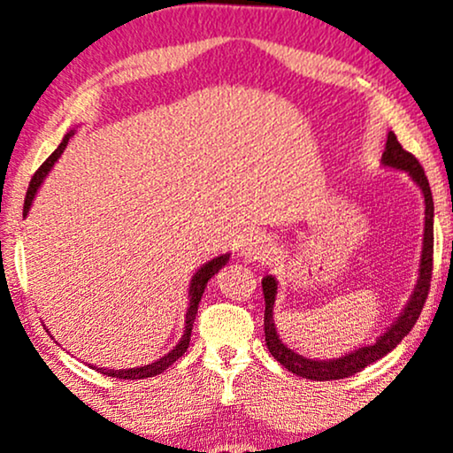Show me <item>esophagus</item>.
Wrapping results in <instances>:
<instances>
[{
  "instance_id": "obj_1",
  "label": "esophagus",
  "mask_w": 453,
  "mask_h": 453,
  "mask_svg": "<svg viewBox=\"0 0 453 453\" xmlns=\"http://www.w3.org/2000/svg\"><path fill=\"white\" fill-rule=\"evenodd\" d=\"M269 240L263 236L259 232H249L244 234L242 238H240V244H238V250H240V257H242L244 261H257V259H265L267 253H269Z\"/></svg>"
}]
</instances>
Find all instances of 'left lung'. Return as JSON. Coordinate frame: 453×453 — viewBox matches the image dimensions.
I'll list each match as a JSON object with an SVG mask.
<instances>
[{"label":"left lung","mask_w":453,"mask_h":453,"mask_svg":"<svg viewBox=\"0 0 453 453\" xmlns=\"http://www.w3.org/2000/svg\"><path fill=\"white\" fill-rule=\"evenodd\" d=\"M382 165L387 167L408 171L411 180L420 186L422 194H425V240H422V257H420V278H418V284L414 288V295L410 296V303L405 305L402 316L397 318L391 328H388L385 334L379 336V341L374 345L359 347L357 351L342 355L339 359H328V362H322V359H307L303 355L295 353L293 349H288L280 341L276 324H273V303H276L278 295V284L276 278L265 276L261 280L263 286V296H265V319H263V330H265V342L269 353L273 355V359H278L280 364L284 365L286 370L293 372L296 376H303V379L309 380H339V379H349V376L362 372L365 365L374 364L376 359L385 357L387 353H391L395 347L402 342L405 336L410 334V330L414 328L416 319L420 318L422 307H425L428 290H431V276H433V194L431 186H428V180L425 175V169L418 163L414 154L403 150V146L397 142V135L388 134L387 137V148L382 152Z\"/></svg>","instance_id":"8db88e82"}]
</instances>
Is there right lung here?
Listing matches in <instances>:
<instances>
[{
    "mask_svg": "<svg viewBox=\"0 0 453 453\" xmlns=\"http://www.w3.org/2000/svg\"><path fill=\"white\" fill-rule=\"evenodd\" d=\"M73 134H66L65 140L60 142V146L56 148L54 152L50 154L48 160L42 165L35 171V175L31 177V184H28V190H27V196H25V207H22V217H27L28 209H31V203L33 198H35V194L39 190V186L43 184L45 175L50 173V169L54 167L56 160L60 158V154L65 152V148L68 144V137H71ZM227 259H230V255H221V257H215L213 261L204 263L203 267L198 269L196 273H194L192 282H190V290H188V296H190V307H188V313H186V330H184V336H181V341L177 342V345L171 349V351L167 355H163V357L157 359L154 364H148V365H142V368H129V370H106V368H98L102 374L106 376H112V379H125V380H140V379H148V376H157L160 374L163 370H167L171 364H175L177 359L181 357V355L186 353L188 345H190V334H192V324L194 319H196V313H198V303H200V296H203L204 293V286H207V282L211 278L215 276L219 269L226 265Z\"/></svg>",
    "mask_w": 453,
    "mask_h": 453,
    "instance_id": "add662e5",
    "label": "right lung"
}]
</instances>
